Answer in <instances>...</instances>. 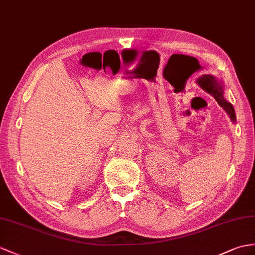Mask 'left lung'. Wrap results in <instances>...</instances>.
<instances>
[{"mask_svg": "<svg viewBox=\"0 0 255 255\" xmlns=\"http://www.w3.org/2000/svg\"><path fill=\"white\" fill-rule=\"evenodd\" d=\"M197 84L200 86L202 90L206 91L209 94L212 95L215 101L219 103L220 106L225 110V113L228 114L231 120L235 123L236 122V115L235 109L231 103H228L224 97V86H223L222 82L217 81L213 76L210 74H203L200 78H198Z\"/></svg>", "mask_w": 255, "mask_h": 255, "instance_id": "obj_1", "label": "left lung"}]
</instances>
